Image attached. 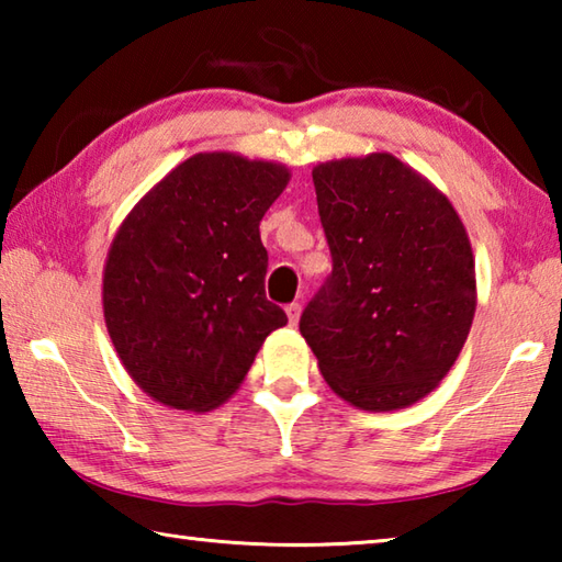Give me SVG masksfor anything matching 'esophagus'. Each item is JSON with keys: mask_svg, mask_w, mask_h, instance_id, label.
<instances>
[{"mask_svg": "<svg viewBox=\"0 0 562 562\" xmlns=\"http://www.w3.org/2000/svg\"><path fill=\"white\" fill-rule=\"evenodd\" d=\"M288 319H290V325L292 327H297V322H300V315H302V307H300V302H292V304H288Z\"/></svg>", "mask_w": 562, "mask_h": 562, "instance_id": "esophagus-1", "label": "esophagus"}]
</instances>
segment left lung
Listing matches in <instances>:
<instances>
[{
    "instance_id": "1",
    "label": "left lung",
    "mask_w": 562,
    "mask_h": 562,
    "mask_svg": "<svg viewBox=\"0 0 562 562\" xmlns=\"http://www.w3.org/2000/svg\"><path fill=\"white\" fill-rule=\"evenodd\" d=\"M331 274L300 331L331 392L396 412L451 372L475 315L469 233L439 188L392 154L312 168Z\"/></svg>"
}]
</instances>
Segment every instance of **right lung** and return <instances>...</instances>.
<instances>
[{
  "instance_id": "add662e5",
  "label": "right lung",
  "mask_w": 562,
  "mask_h": 562,
  "mask_svg": "<svg viewBox=\"0 0 562 562\" xmlns=\"http://www.w3.org/2000/svg\"><path fill=\"white\" fill-rule=\"evenodd\" d=\"M290 168L213 150L133 205L103 265V319L123 369L180 412L225 404L288 315L265 297L260 221Z\"/></svg>"
}]
</instances>
